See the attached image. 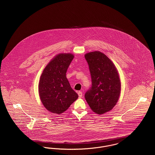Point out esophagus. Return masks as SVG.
I'll return each instance as SVG.
<instances>
[{
    "instance_id": "1",
    "label": "esophagus",
    "mask_w": 155,
    "mask_h": 155,
    "mask_svg": "<svg viewBox=\"0 0 155 155\" xmlns=\"http://www.w3.org/2000/svg\"><path fill=\"white\" fill-rule=\"evenodd\" d=\"M78 95L79 98H81L82 96V92H81V91H78Z\"/></svg>"
}]
</instances>
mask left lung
<instances>
[{
	"label": "left lung",
	"mask_w": 155,
	"mask_h": 155,
	"mask_svg": "<svg viewBox=\"0 0 155 155\" xmlns=\"http://www.w3.org/2000/svg\"><path fill=\"white\" fill-rule=\"evenodd\" d=\"M85 58L92 80L85 98L92 110L104 114L113 109L118 101L121 90L118 71L109 58L99 51L88 53Z\"/></svg>",
	"instance_id": "obj_1"
}]
</instances>
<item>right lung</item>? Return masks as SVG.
I'll use <instances>...</instances> for the list:
<instances>
[{
    "instance_id": "obj_1",
    "label": "right lung",
    "mask_w": 155,
    "mask_h": 155,
    "mask_svg": "<svg viewBox=\"0 0 155 155\" xmlns=\"http://www.w3.org/2000/svg\"><path fill=\"white\" fill-rule=\"evenodd\" d=\"M74 55L60 53L55 55L43 71L38 83L40 100L48 111L61 114L78 98L66 77V72Z\"/></svg>"
}]
</instances>
